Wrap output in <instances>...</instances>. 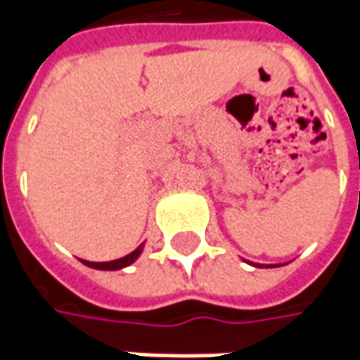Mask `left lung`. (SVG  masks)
Instances as JSON below:
<instances>
[{
    "label": "left lung",
    "mask_w": 360,
    "mask_h": 360,
    "mask_svg": "<svg viewBox=\"0 0 360 360\" xmlns=\"http://www.w3.org/2000/svg\"><path fill=\"white\" fill-rule=\"evenodd\" d=\"M256 266H260V264H256Z\"/></svg>",
    "instance_id": "obj_1"
}]
</instances>
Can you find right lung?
Wrapping results in <instances>:
<instances>
[{"label":"right lung","instance_id":"right-lung-1","mask_svg":"<svg viewBox=\"0 0 360 360\" xmlns=\"http://www.w3.org/2000/svg\"><path fill=\"white\" fill-rule=\"evenodd\" d=\"M142 246L144 244H140L134 252H130L128 256H124V258H118V260H110V262H88V260H82L86 266H90V269H98V270H120V269H126V266H130L131 262L140 256L142 252Z\"/></svg>","mask_w":360,"mask_h":360}]
</instances>
